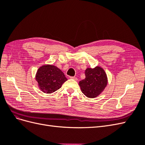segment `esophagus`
Segmentation results:
<instances>
[{
	"instance_id": "obj_1",
	"label": "esophagus",
	"mask_w": 145,
	"mask_h": 145,
	"mask_svg": "<svg viewBox=\"0 0 145 145\" xmlns=\"http://www.w3.org/2000/svg\"><path fill=\"white\" fill-rule=\"evenodd\" d=\"M70 78H71V79H73L74 80H77V78L76 77H70Z\"/></svg>"
}]
</instances>
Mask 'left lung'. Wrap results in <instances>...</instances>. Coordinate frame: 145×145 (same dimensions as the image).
<instances>
[{
  "label": "left lung",
  "instance_id": "left-lung-1",
  "mask_svg": "<svg viewBox=\"0 0 145 145\" xmlns=\"http://www.w3.org/2000/svg\"><path fill=\"white\" fill-rule=\"evenodd\" d=\"M85 78L79 82L81 91L88 98H95L102 93L108 84V77L105 70L97 66L85 70Z\"/></svg>",
  "mask_w": 145,
  "mask_h": 145
}]
</instances>
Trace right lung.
I'll list each match as a JSON object with an SVG mask.
<instances>
[{
	"mask_svg": "<svg viewBox=\"0 0 145 145\" xmlns=\"http://www.w3.org/2000/svg\"><path fill=\"white\" fill-rule=\"evenodd\" d=\"M35 77L39 88L46 94H51L60 89L67 80L64 73L52 65L41 66L37 69Z\"/></svg>",
	"mask_w": 145,
	"mask_h": 145,
	"instance_id": "add662e5",
	"label": "right lung"
}]
</instances>
